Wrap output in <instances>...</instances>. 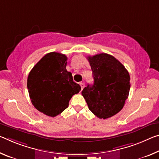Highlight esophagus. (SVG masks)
I'll return each mask as SVG.
<instances>
[{
    "label": "esophagus",
    "mask_w": 159,
    "mask_h": 159,
    "mask_svg": "<svg viewBox=\"0 0 159 159\" xmlns=\"http://www.w3.org/2000/svg\"><path fill=\"white\" fill-rule=\"evenodd\" d=\"M80 88H81V90L84 89V88L85 87V84L84 83H83V82H81V83H80Z\"/></svg>",
    "instance_id": "esophagus-1"
}]
</instances>
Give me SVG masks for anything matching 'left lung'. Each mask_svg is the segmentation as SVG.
<instances>
[{"label": "left lung", "mask_w": 159, "mask_h": 159, "mask_svg": "<svg viewBox=\"0 0 159 159\" xmlns=\"http://www.w3.org/2000/svg\"><path fill=\"white\" fill-rule=\"evenodd\" d=\"M88 60L94 84L85 87L82 95L98 118L111 117L122 109L129 96V72L116 58L105 53L88 57Z\"/></svg>", "instance_id": "obj_1"}]
</instances>
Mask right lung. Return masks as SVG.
<instances>
[{"mask_svg": "<svg viewBox=\"0 0 159 159\" xmlns=\"http://www.w3.org/2000/svg\"><path fill=\"white\" fill-rule=\"evenodd\" d=\"M67 57L58 52L48 53L30 70L27 89L34 107L49 117L61 114L69 107L70 98L80 90L67 71Z\"/></svg>", "mask_w": 159, "mask_h": 159, "instance_id": "obj_1", "label": "right lung"}]
</instances>
